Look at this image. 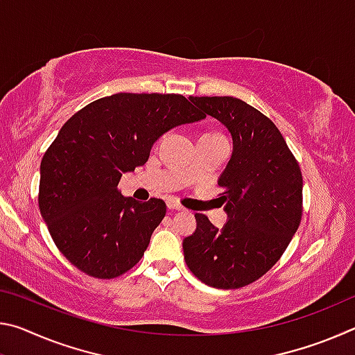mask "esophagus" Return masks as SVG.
Masks as SVG:
<instances>
[{"label": "esophagus", "mask_w": 355, "mask_h": 355, "mask_svg": "<svg viewBox=\"0 0 355 355\" xmlns=\"http://www.w3.org/2000/svg\"><path fill=\"white\" fill-rule=\"evenodd\" d=\"M167 208H169V209H177V211H183V209H184L182 205H180V203L173 202V200L167 202Z\"/></svg>", "instance_id": "34e87169"}]
</instances>
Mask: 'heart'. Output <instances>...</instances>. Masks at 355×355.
<instances>
[{
  "label": "heart",
  "mask_w": 355,
  "mask_h": 355,
  "mask_svg": "<svg viewBox=\"0 0 355 355\" xmlns=\"http://www.w3.org/2000/svg\"><path fill=\"white\" fill-rule=\"evenodd\" d=\"M211 136H219V135H211Z\"/></svg>",
  "instance_id": "obj_1"
}]
</instances>
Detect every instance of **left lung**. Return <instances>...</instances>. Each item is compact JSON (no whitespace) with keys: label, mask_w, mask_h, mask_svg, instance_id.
<instances>
[{"label":"left lung","mask_w":355,"mask_h":355,"mask_svg":"<svg viewBox=\"0 0 355 355\" xmlns=\"http://www.w3.org/2000/svg\"><path fill=\"white\" fill-rule=\"evenodd\" d=\"M232 135L233 152L218 184L228 220L196 214L183 239L184 260L203 284L235 290L266 274L290 244L302 216V173L279 128L245 101L189 97Z\"/></svg>","instance_id":"left-lung-1"}]
</instances>
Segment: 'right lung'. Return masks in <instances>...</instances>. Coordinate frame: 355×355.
<instances>
[{"mask_svg":"<svg viewBox=\"0 0 355 355\" xmlns=\"http://www.w3.org/2000/svg\"><path fill=\"white\" fill-rule=\"evenodd\" d=\"M205 117L183 95L114 94L62 125L40 163L39 208L71 264L112 279L141 260L166 203L122 196L120 177L146 164L167 131Z\"/></svg>","mask_w":355,"mask_h":355,"instance_id":"add662e5","label":"right lung"}]
</instances>
